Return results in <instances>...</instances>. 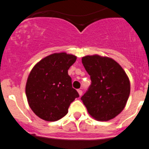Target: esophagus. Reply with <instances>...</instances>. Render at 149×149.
<instances>
[{
	"label": "esophagus",
	"mask_w": 149,
	"mask_h": 149,
	"mask_svg": "<svg viewBox=\"0 0 149 149\" xmlns=\"http://www.w3.org/2000/svg\"><path fill=\"white\" fill-rule=\"evenodd\" d=\"M77 92H78V94H79V96H82V94H83V91L81 90H77Z\"/></svg>",
	"instance_id": "1"
}]
</instances>
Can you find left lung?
<instances>
[{"instance_id":"obj_1","label":"left lung","mask_w":149,"mask_h":149,"mask_svg":"<svg viewBox=\"0 0 149 149\" xmlns=\"http://www.w3.org/2000/svg\"><path fill=\"white\" fill-rule=\"evenodd\" d=\"M82 63L90 76L91 85L81 100L96 120L107 121L120 114L130 93V83L121 66L111 58L86 56Z\"/></svg>"}]
</instances>
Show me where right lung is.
<instances>
[{
	"label": "right lung",
	"instance_id": "add662e5",
	"mask_svg": "<svg viewBox=\"0 0 149 149\" xmlns=\"http://www.w3.org/2000/svg\"><path fill=\"white\" fill-rule=\"evenodd\" d=\"M77 57L56 53L38 62L28 77L25 93L33 112L47 121H56L65 115L79 94L72 87L68 70Z\"/></svg>",
	"mask_w": 149,
	"mask_h": 149
}]
</instances>
